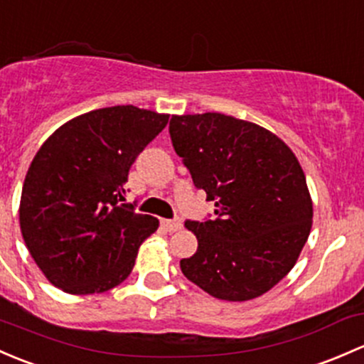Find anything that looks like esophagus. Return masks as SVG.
I'll return each mask as SVG.
<instances>
[{"instance_id":"obj_1","label":"esophagus","mask_w":364,"mask_h":364,"mask_svg":"<svg viewBox=\"0 0 364 364\" xmlns=\"http://www.w3.org/2000/svg\"><path fill=\"white\" fill-rule=\"evenodd\" d=\"M160 223H162V227L166 228L167 232H178V230H181V221L179 220H162L160 221Z\"/></svg>"}]
</instances>
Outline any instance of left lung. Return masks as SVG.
<instances>
[{"label": "left lung", "mask_w": 364, "mask_h": 364, "mask_svg": "<svg viewBox=\"0 0 364 364\" xmlns=\"http://www.w3.org/2000/svg\"><path fill=\"white\" fill-rule=\"evenodd\" d=\"M172 146L216 220L186 221L197 252L181 272L214 298L246 301L289 274L312 228V198L291 148L252 122L223 113L172 114Z\"/></svg>", "instance_id": "left-lung-1"}]
</instances>
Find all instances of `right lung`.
Instances as JSON below:
<instances>
[{"instance_id":"right-lung-1","label":"right lung","mask_w":364,"mask_h":364,"mask_svg":"<svg viewBox=\"0 0 364 364\" xmlns=\"http://www.w3.org/2000/svg\"><path fill=\"white\" fill-rule=\"evenodd\" d=\"M167 122V113L132 105L94 109L60 125L34 155L21 232L38 269L64 293H105L132 272L159 220L122 204L124 185Z\"/></svg>"}]
</instances>
